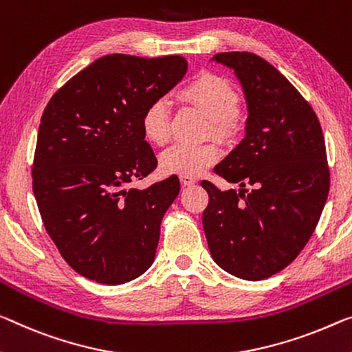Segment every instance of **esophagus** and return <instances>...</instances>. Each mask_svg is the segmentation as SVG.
<instances>
[{
	"label": "esophagus",
	"mask_w": 352,
	"mask_h": 352,
	"mask_svg": "<svg viewBox=\"0 0 352 352\" xmlns=\"http://www.w3.org/2000/svg\"><path fill=\"white\" fill-rule=\"evenodd\" d=\"M179 179H181L182 186H193V184L197 182V181H195V177H192V176H181Z\"/></svg>",
	"instance_id": "1"
}]
</instances>
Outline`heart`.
I'll list each match as a JSON object with an SVG mask.
<instances>
[{"instance_id":"1","label":"heart","mask_w":352,"mask_h":352,"mask_svg":"<svg viewBox=\"0 0 352 352\" xmlns=\"http://www.w3.org/2000/svg\"><path fill=\"white\" fill-rule=\"evenodd\" d=\"M181 99L197 107L210 121L215 137L230 133L237 110L239 94L225 78L212 74H199L181 89ZM144 137L154 144L170 140V107L165 99H155L146 107L142 116ZM220 159V149L214 143L170 146L160 154V170L166 175L198 176Z\"/></svg>"}]
</instances>
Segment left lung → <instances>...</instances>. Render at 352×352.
I'll use <instances>...</instances> for the list:
<instances>
[{"instance_id":"8db88e82","label":"left lung","mask_w":352,"mask_h":352,"mask_svg":"<svg viewBox=\"0 0 352 352\" xmlns=\"http://www.w3.org/2000/svg\"><path fill=\"white\" fill-rule=\"evenodd\" d=\"M210 61L239 80L247 121L244 138L214 168L239 190L201 182L203 228L221 269L258 282L294 261L320 221L331 182L326 143L315 111L266 59L228 52ZM245 183L256 188L247 192Z\"/></svg>"}]
</instances>
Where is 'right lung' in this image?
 Instances as JSON below:
<instances>
[{
  "mask_svg": "<svg viewBox=\"0 0 352 352\" xmlns=\"http://www.w3.org/2000/svg\"><path fill=\"white\" fill-rule=\"evenodd\" d=\"M187 74L182 56L105 55L52 97L42 115L32 192L45 230L74 270L121 285L154 263L179 179L126 188L157 166L142 116Z\"/></svg>",
  "mask_w": 352,
  "mask_h": 352,
  "instance_id": "1",
  "label": "right lung"
}]
</instances>
